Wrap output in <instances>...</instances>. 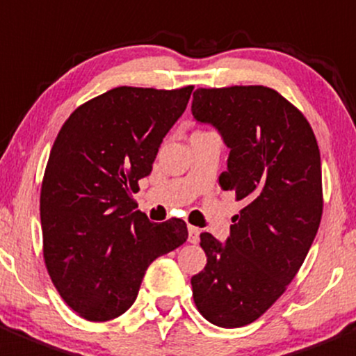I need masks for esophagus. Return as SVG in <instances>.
Masks as SVG:
<instances>
[{"instance_id": "34e87169", "label": "esophagus", "mask_w": 356, "mask_h": 356, "mask_svg": "<svg viewBox=\"0 0 356 356\" xmlns=\"http://www.w3.org/2000/svg\"><path fill=\"white\" fill-rule=\"evenodd\" d=\"M188 240L191 241V243H198V236H200V229L195 226H188Z\"/></svg>"}]
</instances>
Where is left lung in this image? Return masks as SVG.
<instances>
[{
    "label": "left lung",
    "mask_w": 356,
    "mask_h": 356,
    "mask_svg": "<svg viewBox=\"0 0 356 356\" xmlns=\"http://www.w3.org/2000/svg\"><path fill=\"white\" fill-rule=\"evenodd\" d=\"M191 111L229 147L219 184L245 203L226 243L200 234L193 299L210 323L236 329L275 305L308 255L323 210L320 149L305 115L268 86L198 88Z\"/></svg>",
    "instance_id": "obj_1"
}]
</instances>
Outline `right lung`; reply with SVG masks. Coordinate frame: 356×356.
Instances as JSON below:
<instances>
[{
    "mask_svg": "<svg viewBox=\"0 0 356 356\" xmlns=\"http://www.w3.org/2000/svg\"><path fill=\"white\" fill-rule=\"evenodd\" d=\"M191 92L113 88L74 109L51 146L40 196L44 266L81 318L123 315L147 266L188 240L184 220L151 222L134 193Z\"/></svg>",
    "mask_w": 356,
    "mask_h": 356,
    "instance_id": "obj_1",
    "label": "right lung"
}]
</instances>
